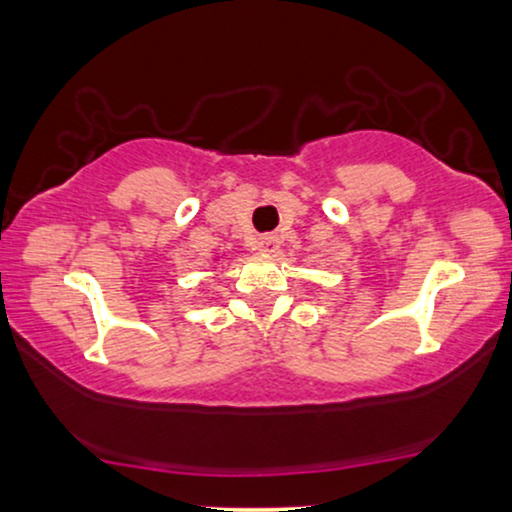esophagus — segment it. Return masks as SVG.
Instances as JSON below:
<instances>
[{
	"instance_id": "1",
	"label": "esophagus",
	"mask_w": 512,
	"mask_h": 512,
	"mask_svg": "<svg viewBox=\"0 0 512 512\" xmlns=\"http://www.w3.org/2000/svg\"><path fill=\"white\" fill-rule=\"evenodd\" d=\"M255 248L260 252H267V255H272V252L279 250V238H276V236H260V238H257Z\"/></svg>"
}]
</instances>
